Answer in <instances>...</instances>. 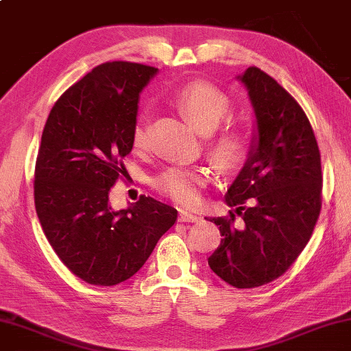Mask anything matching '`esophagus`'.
I'll return each instance as SVG.
<instances>
[{
  "instance_id": "obj_1",
  "label": "esophagus",
  "mask_w": 351,
  "mask_h": 351,
  "mask_svg": "<svg viewBox=\"0 0 351 351\" xmlns=\"http://www.w3.org/2000/svg\"><path fill=\"white\" fill-rule=\"evenodd\" d=\"M180 222H193V223H198L202 222V217L197 216V214H192V213H187V211H181L180 213Z\"/></svg>"
}]
</instances>
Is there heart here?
<instances>
[{
    "label": "heart",
    "mask_w": 351,
    "mask_h": 351,
    "mask_svg": "<svg viewBox=\"0 0 351 351\" xmlns=\"http://www.w3.org/2000/svg\"><path fill=\"white\" fill-rule=\"evenodd\" d=\"M176 108L189 119L200 132L216 129L219 123L232 110V101L216 85L205 80L187 83L175 94ZM132 145L135 149H143L146 145V123L138 119L132 129ZM247 148V137L243 128L228 124L211 138V151L223 164H233L243 158ZM206 184V175L193 167H169L153 180V186L164 195L173 198L181 205L192 206L200 200L202 189Z\"/></svg>",
    "instance_id": "b5f03b06"
}]
</instances>
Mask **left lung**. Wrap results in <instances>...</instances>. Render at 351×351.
I'll return each instance as SVG.
<instances>
[{
	"instance_id": "8db88e82",
	"label": "left lung",
	"mask_w": 351,
	"mask_h": 351,
	"mask_svg": "<svg viewBox=\"0 0 351 351\" xmlns=\"http://www.w3.org/2000/svg\"><path fill=\"white\" fill-rule=\"evenodd\" d=\"M238 78L247 88L257 134L226 195L237 209L208 219L222 237L208 265L234 289H255L284 274L309 243L323 176L312 125L291 94L258 67Z\"/></svg>"
}]
</instances>
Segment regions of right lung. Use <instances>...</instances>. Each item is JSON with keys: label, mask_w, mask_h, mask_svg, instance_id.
Returning a JSON list of instances; mask_svg holds the SVG:
<instances>
[{"label": "right lung", "mask_w": 351, "mask_h": 351, "mask_svg": "<svg viewBox=\"0 0 351 351\" xmlns=\"http://www.w3.org/2000/svg\"><path fill=\"white\" fill-rule=\"evenodd\" d=\"M158 69L104 62L61 94L47 118L34 205L60 260L91 285L112 287L145 265L178 211L151 197L114 211L108 192L132 151L138 97Z\"/></svg>", "instance_id": "right-lung-1"}]
</instances>
